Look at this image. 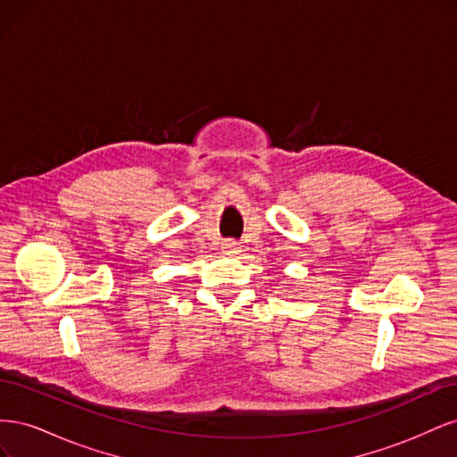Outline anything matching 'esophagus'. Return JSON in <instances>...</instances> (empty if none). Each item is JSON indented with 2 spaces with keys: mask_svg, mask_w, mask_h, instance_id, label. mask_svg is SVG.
Wrapping results in <instances>:
<instances>
[{
  "mask_svg": "<svg viewBox=\"0 0 457 457\" xmlns=\"http://www.w3.org/2000/svg\"><path fill=\"white\" fill-rule=\"evenodd\" d=\"M220 250H223V253H227V255H238L240 253V244L234 242V240H225L223 244H220Z\"/></svg>",
  "mask_w": 457,
  "mask_h": 457,
  "instance_id": "34e87169",
  "label": "esophagus"
}]
</instances>
